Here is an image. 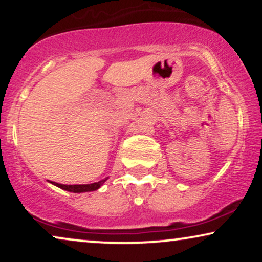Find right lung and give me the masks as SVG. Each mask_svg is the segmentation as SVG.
Instances as JSON below:
<instances>
[{"label":"right lung","mask_w":262,"mask_h":262,"mask_svg":"<svg viewBox=\"0 0 262 262\" xmlns=\"http://www.w3.org/2000/svg\"><path fill=\"white\" fill-rule=\"evenodd\" d=\"M107 179L108 178L103 179V180L99 182H94V184H88V185H62V184H58V182H53V181H50V184L55 185L57 187L62 188L64 191H68V192L84 193V192H92V191H96V189H99L103 184H105Z\"/></svg>","instance_id":"obj_1"}]
</instances>
